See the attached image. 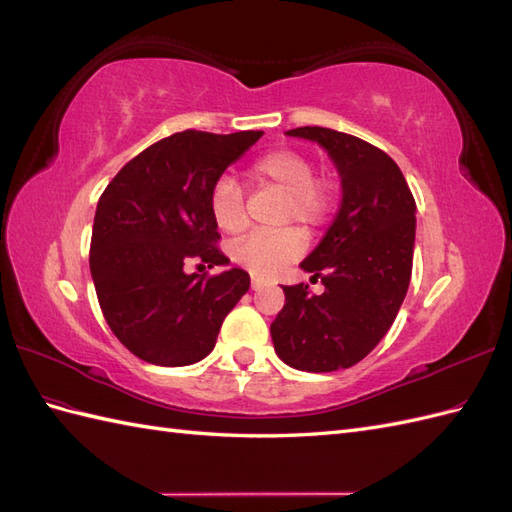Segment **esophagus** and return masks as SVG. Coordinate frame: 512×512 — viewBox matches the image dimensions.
<instances>
[{
  "instance_id": "esophagus-1",
  "label": "esophagus",
  "mask_w": 512,
  "mask_h": 512,
  "mask_svg": "<svg viewBox=\"0 0 512 512\" xmlns=\"http://www.w3.org/2000/svg\"><path fill=\"white\" fill-rule=\"evenodd\" d=\"M262 284H265V282H262L260 277H256V275L252 277V290H260V288H262Z\"/></svg>"
}]
</instances>
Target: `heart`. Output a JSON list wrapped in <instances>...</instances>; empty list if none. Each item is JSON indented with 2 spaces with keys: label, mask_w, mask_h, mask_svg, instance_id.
<instances>
[{
  "label": "heart",
  "mask_w": 512,
  "mask_h": 512,
  "mask_svg": "<svg viewBox=\"0 0 512 512\" xmlns=\"http://www.w3.org/2000/svg\"><path fill=\"white\" fill-rule=\"evenodd\" d=\"M250 175L260 185L284 192L280 222H299L316 226L327 218L331 207V188L327 181L314 177V164L303 153L280 149L258 158ZM209 213L213 224L224 235H237L245 226L243 194L235 177L222 175L209 192ZM305 247V237L297 228L275 232H250L230 245V258L254 275H273Z\"/></svg>",
  "instance_id": "1"
}]
</instances>
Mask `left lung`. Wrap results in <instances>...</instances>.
<instances>
[{
  "label": "left lung",
  "mask_w": 512,
  "mask_h": 512,
  "mask_svg": "<svg viewBox=\"0 0 512 512\" xmlns=\"http://www.w3.org/2000/svg\"><path fill=\"white\" fill-rule=\"evenodd\" d=\"M286 134L320 145L342 179L335 220L299 265L324 292L282 286L286 303L271 322L277 356L322 374L356 365L391 329L410 286L416 203L399 166L378 147L318 126Z\"/></svg>",
  "instance_id": "left-lung-1"
}]
</instances>
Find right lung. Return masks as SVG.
Instances as JSON below:
<instances>
[{
    "label": "right lung",
    "mask_w": 512,
    "mask_h": 512,
    "mask_svg": "<svg viewBox=\"0 0 512 512\" xmlns=\"http://www.w3.org/2000/svg\"><path fill=\"white\" fill-rule=\"evenodd\" d=\"M260 136L177 132L138 153L100 196L91 280L108 327L138 359L162 367L203 361L250 288V275L239 267L213 277L185 267H228L215 247L220 232L209 192Z\"/></svg>",
    "instance_id": "obj_1"
}]
</instances>
